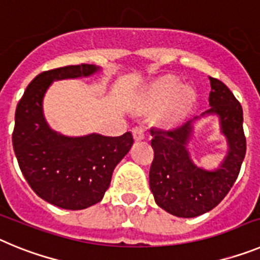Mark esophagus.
<instances>
[{"label":"esophagus","instance_id":"esophagus-1","mask_svg":"<svg viewBox=\"0 0 260 260\" xmlns=\"http://www.w3.org/2000/svg\"><path fill=\"white\" fill-rule=\"evenodd\" d=\"M132 133L135 141H143L144 138H146V132H144V128L141 127V126H135L132 130Z\"/></svg>","mask_w":260,"mask_h":260}]
</instances>
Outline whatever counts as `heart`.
<instances>
[{
	"instance_id": "1",
	"label": "heart",
	"mask_w": 260,
	"mask_h": 260,
	"mask_svg": "<svg viewBox=\"0 0 260 260\" xmlns=\"http://www.w3.org/2000/svg\"><path fill=\"white\" fill-rule=\"evenodd\" d=\"M194 93L186 87H177L173 80H165L156 84L150 92L151 103L156 105L164 104L165 113L169 118H178L185 113L192 103Z\"/></svg>"
}]
</instances>
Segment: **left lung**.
Segmentation results:
<instances>
[{"instance_id":"left-lung-1","label":"left lung","mask_w":260,"mask_h":260,"mask_svg":"<svg viewBox=\"0 0 260 260\" xmlns=\"http://www.w3.org/2000/svg\"><path fill=\"white\" fill-rule=\"evenodd\" d=\"M210 78L211 108L203 114H217L228 139L229 151L217 171L195 167L186 151L191 134V121L172 130L151 128L153 160L150 189L157 206L178 217H195L215 208L226 197L237 180L245 153L243 112L231 89L216 78Z\"/></svg>"}]
</instances>
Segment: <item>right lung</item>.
<instances>
[{"mask_svg": "<svg viewBox=\"0 0 260 260\" xmlns=\"http://www.w3.org/2000/svg\"><path fill=\"white\" fill-rule=\"evenodd\" d=\"M98 70L82 63L43 71L28 84L15 110L13 147L20 171L41 199L63 210H84L102 201L114 168L134 142L128 132L121 137L68 138L48 127L43 98L49 84Z\"/></svg>", "mask_w": 260, "mask_h": 260, "instance_id": "1", "label": "right lung"}]
</instances>
